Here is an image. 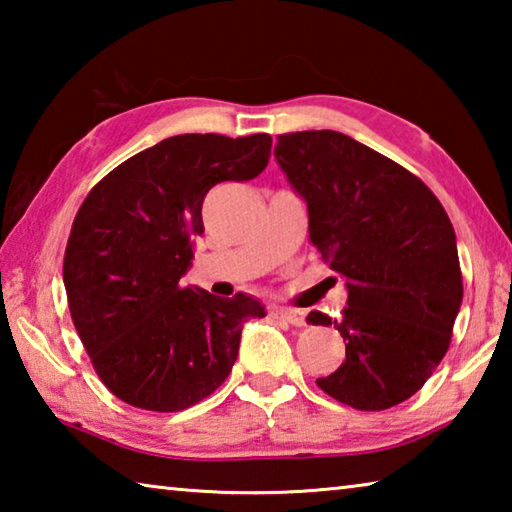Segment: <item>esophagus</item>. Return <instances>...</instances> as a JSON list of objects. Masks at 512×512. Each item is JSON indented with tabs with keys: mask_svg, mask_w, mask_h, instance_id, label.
I'll use <instances>...</instances> for the list:
<instances>
[{
	"mask_svg": "<svg viewBox=\"0 0 512 512\" xmlns=\"http://www.w3.org/2000/svg\"><path fill=\"white\" fill-rule=\"evenodd\" d=\"M273 316L282 318V320H287V323L296 325V327L305 325V311H300V309H291V307H273Z\"/></svg>",
	"mask_w": 512,
	"mask_h": 512,
	"instance_id": "esophagus-1",
	"label": "esophagus"
}]
</instances>
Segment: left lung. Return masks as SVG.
<instances>
[{"mask_svg": "<svg viewBox=\"0 0 512 512\" xmlns=\"http://www.w3.org/2000/svg\"><path fill=\"white\" fill-rule=\"evenodd\" d=\"M275 160L307 203L309 239L348 289L334 325L345 361L316 379L359 411L409 400L443 361L463 302L456 235L418 176L336 131L277 137Z\"/></svg>", "mask_w": 512, "mask_h": 512, "instance_id": "1", "label": "left lung"}]
</instances>
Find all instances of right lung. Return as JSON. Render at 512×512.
Wrapping results in <instances>:
<instances>
[{"mask_svg": "<svg viewBox=\"0 0 512 512\" xmlns=\"http://www.w3.org/2000/svg\"><path fill=\"white\" fill-rule=\"evenodd\" d=\"M271 135H173L92 187L69 235L63 282L69 314L112 395L173 413L205 400L230 375L248 318L246 293L216 298L180 277L203 235L205 194L266 169Z\"/></svg>", "mask_w": 512, "mask_h": 512, "instance_id": "obj_1", "label": "right lung"}]
</instances>
